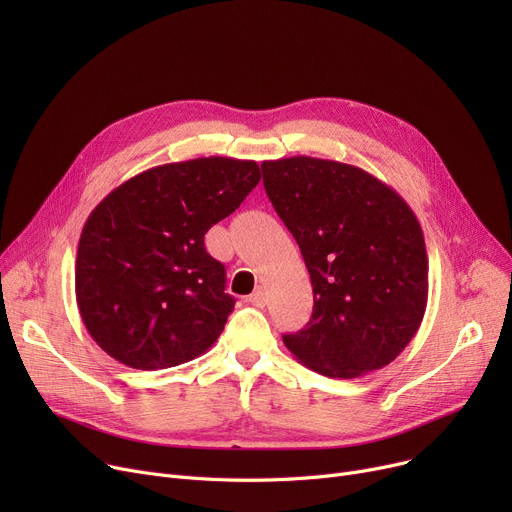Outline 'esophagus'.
<instances>
[{"instance_id":"esophagus-1","label":"esophagus","mask_w":512,"mask_h":512,"mask_svg":"<svg viewBox=\"0 0 512 512\" xmlns=\"http://www.w3.org/2000/svg\"><path fill=\"white\" fill-rule=\"evenodd\" d=\"M247 303L249 305H253V307H263L265 303H267V294H265V290L263 288H257L251 297L247 299Z\"/></svg>"}]
</instances>
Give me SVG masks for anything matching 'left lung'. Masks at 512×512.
Listing matches in <instances>:
<instances>
[{
	"label": "left lung",
	"mask_w": 512,
	"mask_h": 512,
	"mask_svg": "<svg viewBox=\"0 0 512 512\" xmlns=\"http://www.w3.org/2000/svg\"><path fill=\"white\" fill-rule=\"evenodd\" d=\"M263 186L297 240L313 313L288 351L328 378L392 363L427 305V253L413 209L369 172L307 155L263 161Z\"/></svg>",
	"instance_id": "obj_1"
}]
</instances>
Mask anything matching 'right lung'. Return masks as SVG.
<instances>
[{
	"label": "right lung",
	"instance_id": "1",
	"mask_svg": "<svg viewBox=\"0 0 512 512\" xmlns=\"http://www.w3.org/2000/svg\"><path fill=\"white\" fill-rule=\"evenodd\" d=\"M259 180L257 161L188 159L137 174L91 211L76 303L107 355L153 371L193 361L218 340L236 301L203 240Z\"/></svg>",
	"mask_w": 512,
	"mask_h": 512
}]
</instances>
